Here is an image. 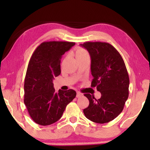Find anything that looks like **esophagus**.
<instances>
[{"mask_svg": "<svg viewBox=\"0 0 150 150\" xmlns=\"http://www.w3.org/2000/svg\"><path fill=\"white\" fill-rule=\"evenodd\" d=\"M83 95L82 93H81L80 92H79V91H77V98H79V97H81V96H83Z\"/></svg>", "mask_w": 150, "mask_h": 150, "instance_id": "34e87169", "label": "esophagus"}]
</instances>
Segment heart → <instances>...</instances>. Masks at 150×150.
<instances>
[{
  "mask_svg": "<svg viewBox=\"0 0 150 150\" xmlns=\"http://www.w3.org/2000/svg\"><path fill=\"white\" fill-rule=\"evenodd\" d=\"M75 56L77 57L78 61L85 59V58L89 57V54L86 50L82 47H77L75 50Z\"/></svg>",
  "mask_w": 150,
  "mask_h": 150,
  "instance_id": "obj_1",
  "label": "heart"
}]
</instances>
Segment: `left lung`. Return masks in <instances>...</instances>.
Returning <instances> with one entry per match:
<instances>
[{"label": "left lung", "instance_id": "8db88e82", "mask_svg": "<svg viewBox=\"0 0 150 150\" xmlns=\"http://www.w3.org/2000/svg\"><path fill=\"white\" fill-rule=\"evenodd\" d=\"M81 45L91 58V87L101 93L99 99L85 94L89 105L83 113L94 122H108L122 112L128 98L130 80L125 63L120 53L108 43L86 42Z\"/></svg>", "mask_w": 150, "mask_h": 150}]
</instances>
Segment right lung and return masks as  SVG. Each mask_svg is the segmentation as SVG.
<instances>
[{"instance_id": "add662e5", "label": "right lung", "mask_w": 150, "mask_h": 150, "mask_svg": "<svg viewBox=\"0 0 150 150\" xmlns=\"http://www.w3.org/2000/svg\"><path fill=\"white\" fill-rule=\"evenodd\" d=\"M75 42L42 43L33 53L24 79V102L30 117L42 126L59 120L66 106L76 96L73 89L55 93L53 80L61 73L62 55Z\"/></svg>"}]
</instances>
